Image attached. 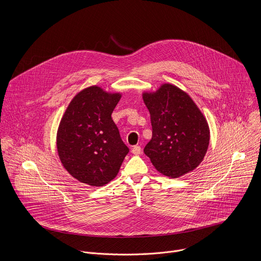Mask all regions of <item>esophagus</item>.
Returning <instances> with one entry per match:
<instances>
[{"mask_svg": "<svg viewBox=\"0 0 261 261\" xmlns=\"http://www.w3.org/2000/svg\"><path fill=\"white\" fill-rule=\"evenodd\" d=\"M131 152H132V154H134V155H139V154L141 153V147H140L139 145H134V146L132 147Z\"/></svg>", "mask_w": 261, "mask_h": 261, "instance_id": "34e87169", "label": "esophagus"}]
</instances>
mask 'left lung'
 <instances>
[{
    "mask_svg": "<svg viewBox=\"0 0 261 261\" xmlns=\"http://www.w3.org/2000/svg\"><path fill=\"white\" fill-rule=\"evenodd\" d=\"M151 115L152 139L144 154L162 174L175 178L194 170L210 143L206 119L192 98L171 84L142 94Z\"/></svg>",
    "mask_w": 261,
    "mask_h": 261,
    "instance_id": "left-lung-1",
    "label": "left lung"
}]
</instances>
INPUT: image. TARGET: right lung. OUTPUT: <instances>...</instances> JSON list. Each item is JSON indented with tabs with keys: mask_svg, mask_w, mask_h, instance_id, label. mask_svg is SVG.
Here are the masks:
<instances>
[{
	"mask_svg": "<svg viewBox=\"0 0 261 261\" xmlns=\"http://www.w3.org/2000/svg\"><path fill=\"white\" fill-rule=\"evenodd\" d=\"M122 94L92 86L69 103L57 133L64 168L77 180L100 187L113 180L129 153L111 114Z\"/></svg>",
	"mask_w": 261,
	"mask_h": 261,
	"instance_id": "add662e5",
	"label": "right lung"
}]
</instances>
